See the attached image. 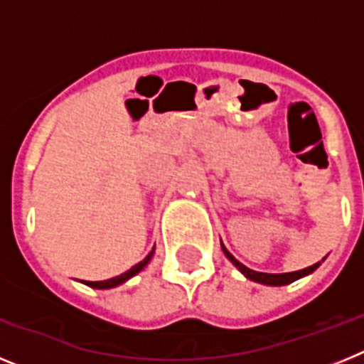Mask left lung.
<instances>
[{
	"instance_id": "left-lung-1",
	"label": "left lung",
	"mask_w": 364,
	"mask_h": 364,
	"mask_svg": "<svg viewBox=\"0 0 364 364\" xmlns=\"http://www.w3.org/2000/svg\"><path fill=\"white\" fill-rule=\"evenodd\" d=\"M222 246V252H224V255L228 257V259L231 260V264L235 266V268L239 269L240 273H242L244 277L250 279V281L253 282H259V284H266V286H284V284H290V282L297 281V279H302L306 277V275H310V273H314L315 269L319 268L321 262H323L326 257H324L323 260H319V262H315V264L308 266V268L304 269H299V272H290V273H262V272H255V269H250L246 268V266L242 264V262H239V260L235 259L233 255H231L230 252L226 250V246L220 242Z\"/></svg>"
}]
</instances>
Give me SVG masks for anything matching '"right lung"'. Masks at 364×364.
<instances>
[{"label": "right lung", "mask_w": 364, "mask_h": 364, "mask_svg": "<svg viewBox=\"0 0 364 364\" xmlns=\"http://www.w3.org/2000/svg\"><path fill=\"white\" fill-rule=\"evenodd\" d=\"M153 255H154V247L151 250L149 255H147L146 259L140 260L138 264H134L133 268L127 269V272L122 273V275H118V277L107 279V281H83V284L91 286V288H95V290H111V288H117V286L124 284V282H127L129 279H133L134 275H138V273L142 272V269L149 264V260L153 259Z\"/></svg>", "instance_id": "add662e5"}]
</instances>
